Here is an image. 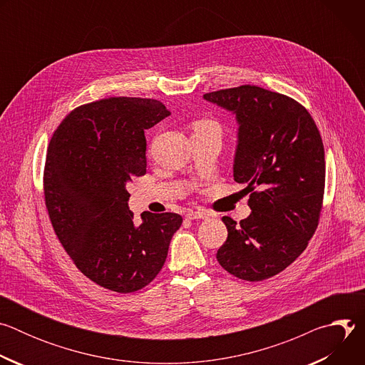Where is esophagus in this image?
Segmentation results:
<instances>
[{
  "instance_id": "1",
  "label": "esophagus",
  "mask_w": 365,
  "mask_h": 365,
  "mask_svg": "<svg viewBox=\"0 0 365 365\" xmlns=\"http://www.w3.org/2000/svg\"><path fill=\"white\" fill-rule=\"evenodd\" d=\"M207 217H210V214H206L205 211H192L186 214L187 220H205Z\"/></svg>"
}]
</instances>
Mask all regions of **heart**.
I'll return each instance as SVG.
<instances>
[{"label": "heart", "mask_w": 365, "mask_h": 365, "mask_svg": "<svg viewBox=\"0 0 365 365\" xmlns=\"http://www.w3.org/2000/svg\"><path fill=\"white\" fill-rule=\"evenodd\" d=\"M207 128H212L220 131V127L217 125V123L214 121H199L195 124V131H200V130H207Z\"/></svg>", "instance_id": "heart-1"}]
</instances>
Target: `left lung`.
Masks as SVG:
<instances>
[{
  "label": "left lung",
  "mask_w": 365,
  "mask_h": 365,
  "mask_svg": "<svg viewBox=\"0 0 365 365\" xmlns=\"http://www.w3.org/2000/svg\"><path fill=\"white\" fill-rule=\"evenodd\" d=\"M238 124L234 180L245 183L251 214L228 230L218 263L232 276L262 282L290 266L315 234L325 190L319 130L299 102L254 85L205 93Z\"/></svg>",
  "instance_id": "1"
}]
</instances>
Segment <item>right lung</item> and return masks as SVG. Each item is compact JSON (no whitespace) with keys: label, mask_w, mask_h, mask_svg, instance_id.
I'll return each instance as SVG.
<instances>
[{"label":"right lung","mask_w":365,"mask_h":365,"mask_svg":"<svg viewBox=\"0 0 365 365\" xmlns=\"http://www.w3.org/2000/svg\"><path fill=\"white\" fill-rule=\"evenodd\" d=\"M170 111L158 99L108 98L73 110L47 148L44 199L53 230L76 267L117 293L147 286L162 270L182 217L141 214L127 185L147 168L144 130Z\"/></svg>","instance_id":"1"}]
</instances>
